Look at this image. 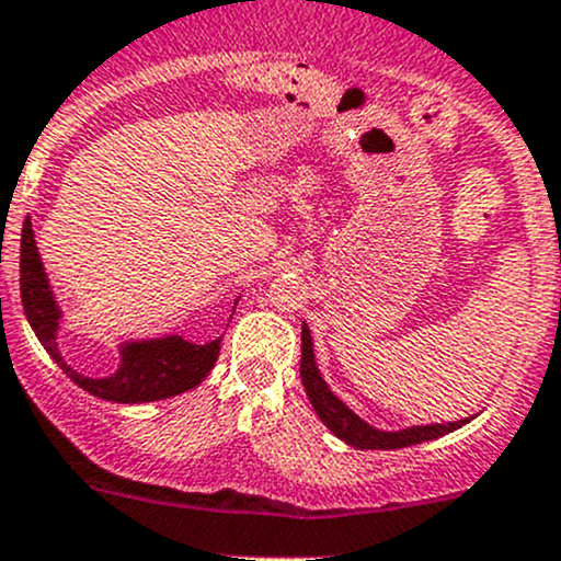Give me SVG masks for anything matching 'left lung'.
<instances>
[{
    "mask_svg": "<svg viewBox=\"0 0 561 561\" xmlns=\"http://www.w3.org/2000/svg\"><path fill=\"white\" fill-rule=\"evenodd\" d=\"M300 381H304L306 394H309L317 416L325 422L330 433H333L335 438L344 440V444L355 446V449H403V446H414L424 444V440L440 438V435L451 433V430L462 427V424L473 420V416H470V420L446 424H416V427L398 430V433L370 427L368 422L359 420L350 405H344L333 392H330L325 379L320 376V368H317L314 344H311V333L309 328H306V322L304 330H300Z\"/></svg>",
    "mask_w": 561,
    "mask_h": 561,
    "instance_id": "1",
    "label": "left lung"
}]
</instances>
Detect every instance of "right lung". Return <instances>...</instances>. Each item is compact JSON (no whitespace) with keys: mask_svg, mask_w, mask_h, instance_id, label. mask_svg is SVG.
Listing matches in <instances>:
<instances>
[{"mask_svg":"<svg viewBox=\"0 0 561 561\" xmlns=\"http://www.w3.org/2000/svg\"><path fill=\"white\" fill-rule=\"evenodd\" d=\"M21 300L28 325L37 333L47 355L61 365L64 374L85 392L102 400H112V403H152V400L187 392V389L202 385L211 365L217 363V355H220L222 339L209 341V344H191L182 335H163V339L123 344L121 368L107 379H88V376L69 368L58 352L56 341L61 309H58L50 285H47V274L43 261H39L28 217L21 233Z\"/></svg>","mask_w":561,"mask_h":561,"instance_id":"add662e5","label":"right lung"}]
</instances>
